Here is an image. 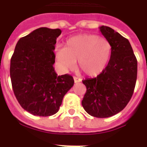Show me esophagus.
<instances>
[{"label": "esophagus", "mask_w": 147, "mask_h": 147, "mask_svg": "<svg viewBox=\"0 0 147 147\" xmlns=\"http://www.w3.org/2000/svg\"><path fill=\"white\" fill-rule=\"evenodd\" d=\"M74 82H75V83L82 82V79H81V78H77V77H74Z\"/></svg>", "instance_id": "34e87169"}]
</instances>
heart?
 Listing matches in <instances>:
<instances>
[{"label":"heart","instance_id":"heart-1","mask_svg":"<svg viewBox=\"0 0 147 147\" xmlns=\"http://www.w3.org/2000/svg\"><path fill=\"white\" fill-rule=\"evenodd\" d=\"M112 44L104 37L83 33L69 38L65 47L55 50L54 55L59 67L64 70L73 69L78 62V67L88 76L101 74L110 63Z\"/></svg>","mask_w":147,"mask_h":147}]
</instances>
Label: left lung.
<instances>
[{
    "mask_svg": "<svg viewBox=\"0 0 147 147\" xmlns=\"http://www.w3.org/2000/svg\"><path fill=\"white\" fill-rule=\"evenodd\" d=\"M100 31L112 44L109 65L98 76L86 78L87 92L82 100L86 112L96 118H108L123 110L133 94L137 81L138 61L128 40L110 27Z\"/></svg>",
    "mask_w": 147,
    "mask_h": 147,
    "instance_id": "left-lung-1",
    "label": "left lung"
}]
</instances>
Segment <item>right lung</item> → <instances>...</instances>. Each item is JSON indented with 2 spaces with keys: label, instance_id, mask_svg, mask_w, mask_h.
<instances>
[{
  "label": "right lung",
  "instance_id": "right-lung-1",
  "mask_svg": "<svg viewBox=\"0 0 147 147\" xmlns=\"http://www.w3.org/2000/svg\"><path fill=\"white\" fill-rule=\"evenodd\" d=\"M59 28H39L16 44L10 59V78L20 105L33 115L51 116L58 112L67 92L74 86L71 75H57L54 50Z\"/></svg>",
  "mask_w": 147,
  "mask_h": 147
}]
</instances>
